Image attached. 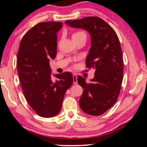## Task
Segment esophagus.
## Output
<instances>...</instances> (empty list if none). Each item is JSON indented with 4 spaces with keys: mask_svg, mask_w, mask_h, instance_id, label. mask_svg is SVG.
<instances>
[{
    "mask_svg": "<svg viewBox=\"0 0 147 147\" xmlns=\"http://www.w3.org/2000/svg\"><path fill=\"white\" fill-rule=\"evenodd\" d=\"M73 84H78V82H77V76L76 74H73Z\"/></svg>",
    "mask_w": 147,
    "mask_h": 147,
    "instance_id": "obj_1",
    "label": "esophagus"
}]
</instances>
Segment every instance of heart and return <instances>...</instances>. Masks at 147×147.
<instances>
[{
  "instance_id": "1",
  "label": "heart",
  "mask_w": 147,
  "mask_h": 147,
  "mask_svg": "<svg viewBox=\"0 0 147 147\" xmlns=\"http://www.w3.org/2000/svg\"><path fill=\"white\" fill-rule=\"evenodd\" d=\"M82 37H86V34L84 33V32H82V31L74 32V33L73 34V36H72L73 39L80 38H82Z\"/></svg>"
}]
</instances>
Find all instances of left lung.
Returning a JSON list of instances; mask_svg holds the SVG:
<instances>
[{
	"mask_svg": "<svg viewBox=\"0 0 147 147\" xmlns=\"http://www.w3.org/2000/svg\"><path fill=\"white\" fill-rule=\"evenodd\" d=\"M65 23L82 28L91 36V48L86 58V67L95 69L91 82L82 76L78 83L84 89L79 100L82 110L89 115H100L117 100L123 78V53L115 30L101 18L87 17Z\"/></svg>",
	"mask_w": 147,
	"mask_h": 147,
	"instance_id": "obj_1",
	"label": "left lung"
}]
</instances>
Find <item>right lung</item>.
Segmentation results:
<instances>
[{
	"mask_svg": "<svg viewBox=\"0 0 147 147\" xmlns=\"http://www.w3.org/2000/svg\"><path fill=\"white\" fill-rule=\"evenodd\" d=\"M60 22L38 23L24 35L17 57L19 80L26 101L39 116L49 118L60 111L66 91L73 82L69 72L54 74L50 59L56 58Z\"/></svg>",
	"mask_w": 147,
	"mask_h": 147,
	"instance_id": "add662e5",
	"label": "right lung"
}]
</instances>
